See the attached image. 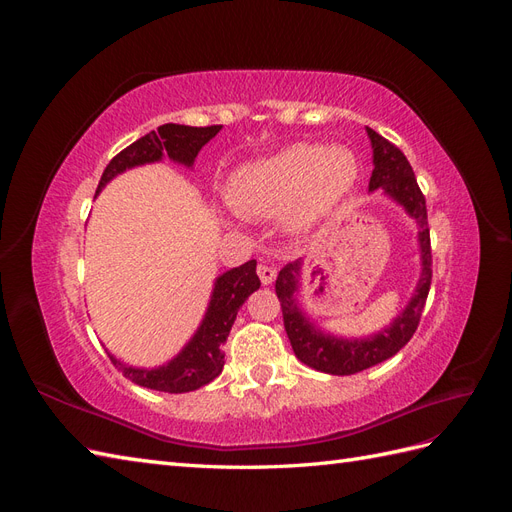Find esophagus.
<instances>
[{"label": "esophagus", "instance_id": "esophagus-1", "mask_svg": "<svg viewBox=\"0 0 512 512\" xmlns=\"http://www.w3.org/2000/svg\"><path fill=\"white\" fill-rule=\"evenodd\" d=\"M258 277H260V282L265 284V286H269V284H273V280L277 277V271H275V267H271V265H267V262H260L258 265Z\"/></svg>", "mask_w": 512, "mask_h": 512}]
</instances>
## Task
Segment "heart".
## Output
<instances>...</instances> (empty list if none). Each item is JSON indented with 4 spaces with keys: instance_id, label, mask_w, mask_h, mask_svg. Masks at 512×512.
I'll list each match as a JSON object with an SVG mask.
<instances>
[{
    "instance_id": "b5f03b06",
    "label": "heart",
    "mask_w": 512,
    "mask_h": 512,
    "mask_svg": "<svg viewBox=\"0 0 512 512\" xmlns=\"http://www.w3.org/2000/svg\"><path fill=\"white\" fill-rule=\"evenodd\" d=\"M359 175V162L344 147L297 143L245 164L228 181L230 205L247 215H282L312 224L342 200Z\"/></svg>"
}]
</instances>
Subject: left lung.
Masks as SVG:
<instances>
[{"instance_id": "8db88e82", "label": "left lung", "mask_w": 512, "mask_h": 512, "mask_svg": "<svg viewBox=\"0 0 512 512\" xmlns=\"http://www.w3.org/2000/svg\"><path fill=\"white\" fill-rule=\"evenodd\" d=\"M367 136L374 149V170H371L369 190L378 188L389 194L393 200L408 211L410 218L418 226V245H421V262L423 271L418 277L414 297L406 305L391 327L371 335L367 339H342L335 335L322 333L316 329L309 318L301 312L297 292L301 280V260L288 262L275 280L277 299L282 303L284 327L290 339V346L297 354V359L307 367H314L324 374L333 376H350L359 374L363 369L374 367L386 359H391L404 348L414 335L418 322H421L423 307L431 286V241H429V224H427V205L425 196L418 188L414 170L408 158L384 136L367 128Z\"/></svg>"}]
</instances>
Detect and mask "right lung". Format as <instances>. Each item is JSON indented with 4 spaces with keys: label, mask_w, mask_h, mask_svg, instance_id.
<instances>
[{
    "label": "right lung",
    "mask_w": 512,
    "mask_h": 512,
    "mask_svg": "<svg viewBox=\"0 0 512 512\" xmlns=\"http://www.w3.org/2000/svg\"><path fill=\"white\" fill-rule=\"evenodd\" d=\"M222 130V126H207V128H192L179 126V123H164L145 136L138 138L130 147L119 151L117 156L106 164L102 179L98 183V192L104 185L117 177L119 173L134 166H143L151 162H160L168 156L173 162L192 166L198 151L203 149L211 138ZM260 288V280L256 275V260L245 262L241 267L226 271L215 280V288L207 307V314L200 322L198 331L190 339L185 348L156 369H141L121 363L119 359L108 352V359L121 371L123 376L132 380L138 386H147L153 391L162 393H190L209 384L213 378L222 374L224 367V352L222 346L232 329V322L237 318L239 307L245 303L254 290Z\"/></svg>",
    "instance_id": "add662e5"
}]
</instances>
